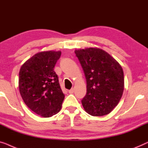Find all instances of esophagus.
I'll return each mask as SVG.
<instances>
[{
    "instance_id": "obj_1",
    "label": "esophagus",
    "mask_w": 148,
    "mask_h": 148,
    "mask_svg": "<svg viewBox=\"0 0 148 148\" xmlns=\"http://www.w3.org/2000/svg\"><path fill=\"white\" fill-rule=\"evenodd\" d=\"M74 88H71L70 90H68V92L70 93V94H72V93H74Z\"/></svg>"
}]
</instances>
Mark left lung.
Returning a JSON list of instances; mask_svg holds the SVG:
<instances>
[{
    "label": "left lung",
    "mask_w": 148,
    "mask_h": 148,
    "mask_svg": "<svg viewBox=\"0 0 148 148\" xmlns=\"http://www.w3.org/2000/svg\"><path fill=\"white\" fill-rule=\"evenodd\" d=\"M86 79V95L82 100L92 116L109 114L119 103L124 90V75L119 62L97 47L75 50Z\"/></svg>",
    "instance_id": "8db88e82"
}]
</instances>
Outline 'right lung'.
Returning a JSON list of instances; mask_svg holds the SVG:
<instances>
[{"mask_svg": "<svg viewBox=\"0 0 148 148\" xmlns=\"http://www.w3.org/2000/svg\"><path fill=\"white\" fill-rule=\"evenodd\" d=\"M60 51H41L21 67L18 88L25 105L42 117H50L62 108L64 94L54 72Z\"/></svg>", "mask_w": 148, "mask_h": 148, "instance_id": "right-lung-1", "label": "right lung"}]
</instances>
